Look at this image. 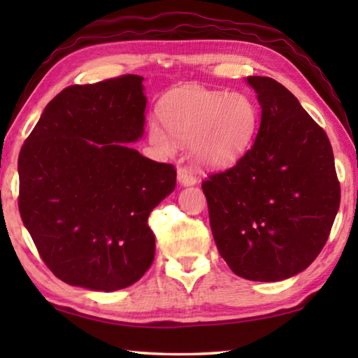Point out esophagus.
<instances>
[{
	"label": "esophagus",
	"mask_w": 358,
	"mask_h": 358,
	"mask_svg": "<svg viewBox=\"0 0 358 358\" xmlns=\"http://www.w3.org/2000/svg\"><path fill=\"white\" fill-rule=\"evenodd\" d=\"M178 181H180V185H183V186H191V185L197 183V178H196V175H194L191 167L180 166L178 167Z\"/></svg>",
	"instance_id": "34e87169"
}]
</instances>
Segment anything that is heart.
Returning <instances> with one entry per match:
<instances>
[{"instance_id":"b5f03b06","label":"heart","mask_w":358,"mask_h":358,"mask_svg":"<svg viewBox=\"0 0 358 358\" xmlns=\"http://www.w3.org/2000/svg\"><path fill=\"white\" fill-rule=\"evenodd\" d=\"M161 120L180 142H192L197 161L210 167H227L250 148L259 113L243 94L187 88L164 101ZM150 142L164 153L173 150L172 137L155 121L150 124Z\"/></svg>"}]
</instances>
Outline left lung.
<instances>
[{"label":"left lung","mask_w":358,"mask_h":358,"mask_svg":"<svg viewBox=\"0 0 358 358\" xmlns=\"http://www.w3.org/2000/svg\"><path fill=\"white\" fill-rule=\"evenodd\" d=\"M262 107L256 142L202 181L217 251L250 281H281L313 264L329 240L341 189L325 131L286 87L248 77Z\"/></svg>","instance_id":"obj_1"}]
</instances>
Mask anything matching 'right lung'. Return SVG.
Returning <instances> with one entry per match:
<instances>
[{"instance_id":"right-lung-1","label":"right lung","mask_w":358,"mask_h":358,"mask_svg":"<svg viewBox=\"0 0 358 358\" xmlns=\"http://www.w3.org/2000/svg\"><path fill=\"white\" fill-rule=\"evenodd\" d=\"M143 77L72 85L41 115L19 155V210L59 280L124 289L155 259L148 216L175 189L177 169L129 148L143 134Z\"/></svg>"}]
</instances>
